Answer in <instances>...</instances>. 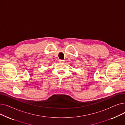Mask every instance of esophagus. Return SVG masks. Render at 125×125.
<instances>
[{
  "label": "esophagus",
  "mask_w": 125,
  "mask_h": 125,
  "mask_svg": "<svg viewBox=\"0 0 125 125\" xmlns=\"http://www.w3.org/2000/svg\"><path fill=\"white\" fill-rule=\"evenodd\" d=\"M59 61L60 63H62V62H64V60H59Z\"/></svg>",
  "instance_id": "1"
}]
</instances>
